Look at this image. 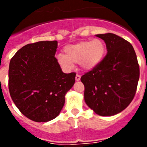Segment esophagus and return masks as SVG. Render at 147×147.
Returning a JSON list of instances; mask_svg holds the SVG:
<instances>
[{
	"instance_id": "esophagus-1",
	"label": "esophagus",
	"mask_w": 147,
	"mask_h": 147,
	"mask_svg": "<svg viewBox=\"0 0 147 147\" xmlns=\"http://www.w3.org/2000/svg\"><path fill=\"white\" fill-rule=\"evenodd\" d=\"M75 79H76V81H80V79H81V76H80V75H79V74H76V78H75Z\"/></svg>"
}]
</instances>
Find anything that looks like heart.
<instances>
[{
    "instance_id": "1",
    "label": "heart",
    "mask_w": 147,
    "mask_h": 147,
    "mask_svg": "<svg viewBox=\"0 0 147 147\" xmlns=\"http://www.w3.org/2000/svg\"><path fill=\"white\" fill-rule=\"evenodd\" d=\"M63 51L65 54H57L56 59L64 71H71L74 67V63H79L83 70L90 71L102 61L105 55V46L101 40L93 39L90 41L67 45Z\"/></svg>"
}]
</instances>
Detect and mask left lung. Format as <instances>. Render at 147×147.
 <instances>
[{
	"label": "left lung",
	"instance_id": "left-lung-1",
	"mask_svg": "<svg viewBox=\"0 0 147 147\" xmlns=\"http://www.w3.org/2000/svg\"><path fill=\"white\" fill-rule=\"evenodd\" d=\"M105 41L107 54L92 71L83 75L85 102L101 116L123 111L136 94L139 80V65L132 45L112 33L96 34Z\"/></svg>",
	"mask_w": 147,
	"mask_h": 147
}]
</instances>
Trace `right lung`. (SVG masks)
Returning a JSON list of instances; mask_svg holds the SVG:
<instances>
[{
	"label": "right lung",
	"mask_w": 147,
	"mask_h": 147,
	"mask_svg": "<svg viewBox=\"0 0 147 147\" xmlns=\"http://www.w3.org/2000/svg\"><path fill=\"white\" fill-rule=\"evenodd\" d=\"M57 41L28 44L17 51L9 67V90L16 107L36 122L55 119L74 85L75 73L65 74L57 62Z\"/></svg>",
	"instance_id": "add662e5"
}]
</instances>
